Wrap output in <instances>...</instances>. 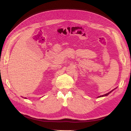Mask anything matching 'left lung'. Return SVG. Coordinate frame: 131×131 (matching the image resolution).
I'll return each instance as SVG.
<instances>
[{
  "mask_svg": "<svg viewBox=\"0 0 131 131\" xmlns=\"http://www.w3.org/2000/svg\"><path fill=\"white\" fill-rule=\"evenodd\" d=\"M113 90H112V91H110V92H108V93H106V94H104V95H102V96H99V97H103V96H107L108 95V94H109V93H110L111 92H112L113 91Z\"/></svg>",
  "mask_w": 131,
  "mask_h": 131,
  "instance_id": "1",
  "label": "left lung"
}]
</instances>
